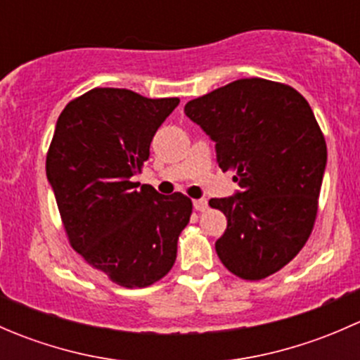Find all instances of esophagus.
Returning a JSON list of instances; mask_svg holds the SVG:
<instances>
[{
	"instance_id": "obj_1",
	"label": "esophagus",
	"mask_w": 360,
	"mask_h": 360,
	"mask_svg": "<svg viewBox=\"0 0 360 360\" xmlns=\"http://www.w3.org/2000/svg\"><path fill=\"white\" fill-rule=\"evenodd\" d=\"M193 207L195 210H198V212H205L207 210V200H203V198H198V200H193Z\"/></svg>"
}]
</instances>
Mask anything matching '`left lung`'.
Here are the masks:
<instances>
[{
	"label": "left lung",
	"instance_id": "left-lung-1",
	"mask_svg": "<svg viewBox=\"0 0 360 360\" xmlns=\"http://www.w3.org/2000/svg\"><path fill=\"white\" fill-rule=\"evenodd\" d=\"M184 112L216 143L221 170L242 191L210 198L226 216L221 263L244 281L277 274L303 249L317 219L328 162L324 134L292 86L242 78L190 101Z\"/></svg>",
	"mask_w": 360,
	"mask_h": 360
}]
</instances>
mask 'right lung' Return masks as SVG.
Segmentation results:
<instances>
[{
  "mask_svg": "<svg viewBox=\"0 0 360 360\" xmlns=\"http://www.w3.org/2000/svg\"><path fill=\"white\" fill-rule=\"evenodd\" d=\"M177 97L148 99L127 89H92L57 120L46 153L71 248L122 288H148L176 263L177 240L193 203L134 183L158 127Z\"/></svg>",
  "mask_w": 360,
  "mask_h": 360,
  "instance_id": "add662e5",
  "label": "right lung"
}]
</instances>
